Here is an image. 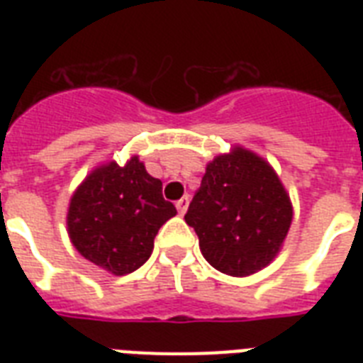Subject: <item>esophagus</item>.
Instances as JSON below:
<instances>
[{
	"instance_id": "34e87169",
	"label": "esophagus",
	"mask_w": 363,
	"mask_h": 363,
	"mask_svg": "<svg viewBox=\"0 0 363 363\" xmlns=\"http://www.w3.org/2000/svg\"><path fill=\"white\" fill-rule=\"evenodd\" d=\"M188 203H190V198H188V196H184V198H181L177 201V211H179V215H184V213H186Z\"/></svg>"
}]
</instances>
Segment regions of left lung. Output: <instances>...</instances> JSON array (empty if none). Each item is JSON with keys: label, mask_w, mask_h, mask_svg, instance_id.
I'll return each instance as SVG.
<instances>
[{"label": "left lung", "mask_w": 363, "mask_h": 363, "mask_svg": "<svg viewBox=\"0 0 363 363\" xmlns=\"http://www.w3.org/2000/svg\"><path fill=\"white\" fill-rule=\"evenodd\" d=\"M294 218L286 188L267 160L235 145L205 167L184 215L203 258L232 277L264 269L281 252Z\"/></svg>", "instance_id": "1"}]
</instances>
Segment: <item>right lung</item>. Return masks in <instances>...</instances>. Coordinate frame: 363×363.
<instances>
[{
    "instance_id": "obj_1",
    "label": "right lung",
    "mask_w": 363,
    "mask_h": 363,
    "mask_svg": "<svg viewBox=\"0 0 363 363\" xmlns=\"http://www.w3.org/2000/svg\"><path fill=\"white\" fill-rule=\"evenodd\" d=\"M177 215L162 196V181L139 156L124 165H98L77 186L67 207V233L82 258L111 275L139 269L152 254L154 238Z\"/></svg>"
}]
</instances>
